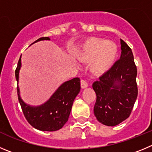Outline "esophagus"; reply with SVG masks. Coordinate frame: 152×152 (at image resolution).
<instances>
[{
  "label": "esophagus",
  "mask_w": 152,
  "mask_h": 152,
  "mask_svg": "<svg viewBox=\"0 0 152 152\" xmlns=\"http://www.w3.org/2000/svg\"><path fill=\"white\" fill-rule=\"evenodd\" d=\"M88 83H86V81L85 80H81V87L82 88H86L88 87Z\"/></svg>",
  "instance_id": "esophagus-1"
}]
</instances>
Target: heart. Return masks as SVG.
I'll use <instances>...</instances> for the list:
<instances>
[{
	"label": "heart",
	"mask_w": 152,
	"mask_h": 152,
	"mask_svg": "<svg viewBox=\"0 0 152 152\" xmlns=\"http://www.w3.org/2000/svg\"><path fill=\"white\" fill-rule=\"evenodd\" d=\"M79 56L86 61H91V71L94 74L103 75L109 71L118 56L117 45L111 40L91 39L83 44Z\"/></svg>",
	"instance_id": "obj_1"
}]
</instances>
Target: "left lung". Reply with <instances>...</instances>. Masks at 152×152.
I'll return each instance as SVG.
<instances>
[{"mask_svg":"<svg viewBox=\"0 0 152 152\" xmlns=\"http://www.w3.org/2000/svg\"><path fill=\"white\" fill-rule=\"evenodd\" d=\"M120 59L92 85L97 95L94 113L106 126H116L130 115L137 97V66L130 48L120 39Z\"/></svg>","mask_w":152,"mask_h":152,"instance_id":"left-lung-1","label":"left lung"}]
</instances>
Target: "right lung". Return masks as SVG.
Here are the masks:
<instances>
[{"label":"right lung","instance_id":"obj_1","mask_svg":"<svg viewBox=\"0 0 152 152\" xmlns=\"http://www.w3.org/2000/svg\"><path fill=\"white\" fill-rule=\"evenodd\" d=\"M49 37H41L32 44L42 40H49ZM31 44V45H32ZM22 55L15 69V79L18 84L19 71L22 67ZM81 89L80 79L73 78L62 83L48 100L39 106H31L25 103L20 95V89L17 87L18 101L22 112L30 124L42 131H55L62 128L70 114L73 101Z\"/></svg>","mask_w":152,"mask_h":152}]
</instances>
